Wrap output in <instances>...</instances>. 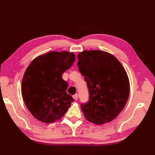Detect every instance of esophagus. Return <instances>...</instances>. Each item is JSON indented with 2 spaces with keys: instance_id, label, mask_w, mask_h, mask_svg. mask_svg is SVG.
I'll use <instances>...</instances> for the list:
<instances>
[{
  "instance_id": "1",
  "label": "esophagus",
  "mask_w": 155,
  "mask_h": 155,
  "mask_svg": "<svg viewBox=\"0 0 155 155\" xmlns=\"http://www.w3.org/2000/svg\"><path fill=\"white\" fill-rule=\"evenodd\" d=\"M73 97H74V99L75 100H78V94H74L73 96Z\"/></svg>"
}]
</instances>
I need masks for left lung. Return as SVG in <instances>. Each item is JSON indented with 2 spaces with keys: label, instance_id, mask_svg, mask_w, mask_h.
<instances>
[{
  "label": "left lung",
  "instance_id": "obj_1",
  "mask_svg": "<svg viewBox=\"0 0 155 155\" xmlns=\"http://www.w3.org/2000/svg\"><path fill=\"white\" fill-rule=\"evenodd\" d=\"M78 68L85 77L88 101L81 109L85 117L97 125L110 122L127 101L130 86L127 72L113 55L101 50H85L78 55Z\"/></svg>",
  "mask_w": 155,
  "mask_h": 155
}]
</instances>
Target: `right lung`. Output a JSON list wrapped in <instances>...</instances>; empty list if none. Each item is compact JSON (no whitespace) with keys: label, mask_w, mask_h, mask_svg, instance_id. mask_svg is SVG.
Here are the masks:
<instances>
[{"label":"right lung","mask_w":155,"mask_h":155,"mask_svg":"<svg viewBox=\"0 0 155 155\" xmlns=\"http://www.w3.org/2000/svg\"><path fill=\"white\" fill-rule=\"evenodd\" d=\"M75 61L73 52L50 51L39 55L28 67L22 81V96L28 109L45 123L59 120L67 112L72 97L62 78Z\"/></svg>","instance_id":"1"}]
</instances>
